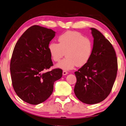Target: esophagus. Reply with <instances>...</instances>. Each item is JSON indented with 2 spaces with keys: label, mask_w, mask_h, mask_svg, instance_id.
<instances>
[{
  "label": "esophagus",
  "mask_w": 126,
  "mask_h": 126,
  "mask_svg": "<svg viewBox=\"0 0 126 126\" xmlns=\"http://www.w3.org/2000/svg\"><path fill=\"white\" fill-rule=\"evenodd\" d=\"M67 74H68V72L64 70L63 71V75H67Z\"/></svg>",
  "instance_id": "esophagus-1"
}]
</instances>
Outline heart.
I'll return each instance as SVG.
<instances>
[{"mask_svg": "<svg viewBox=\"0 0 126 126\" xmlns=\"http://www.w3.org/2000/svg\"><path fill=\"white\" fill-rule=\"evenodd\" d=\"M59 43L51 42L48 49L52 59L55 62L61 61L64 55L66 58L56 66L63 70H71L75 65L81 67L91 58L93 44L90 38L78 31H68L58 37Z\"/></svg>", "mask_w": 126, "mask_h": 126, "instance_id": "1", "label": "heart"}]
</instances>
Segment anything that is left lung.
Returning a JSON list of instances; mask_svg holds the SVG:
<instances>
[{
	"instance_id": "1",
	"label": "left lung",
	"mask_w": 126,
	"mask_h": 126,
	"mask_svg": "<svg viewBox=\"0 0 126 126\" xmlns=\"http://www.w3.org/2000/svg\"><path fill=\"white\" fill-rule=\"evenodd\" d=\"M94 37L89 61L75 72L74 93L81 102L88 104L104 100L111 93L116 78L118 61L111 43L100 32L91 28Z\"/></svg>"
}]
</instances>
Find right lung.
<instances>
[{"label":"right lung","instance_id":"right-lung-1","mask_svg":"<svg viewBox=\"0 0 126 126\" xmlns=\"http://www.w3.org/2000/svg\"><path fill=\"white\" fill-rule=\"evenodd\" d=\"M55 32L34 25L26 30L14 47L10 62V72L14 91L22 100L36 105L50 96L56 80L62 77V70L53 69L48 49Z\"/></svg>","mask_w":126,"mask_h":126}]
</instances>
